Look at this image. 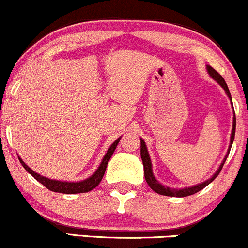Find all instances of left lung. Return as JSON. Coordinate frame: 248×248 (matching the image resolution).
I'll list each match as a JSON object with an SVG mask.
<instances>
[{
	"label": "left lung",
	"instance_id": "1",
	"mask_svg": "<svg viewBox=\"0 0 248 248\" xmlns=\"http://www.w3.org/2000/svg\"><path fill=\"white\" fill-rule=\"evenodd\" d=\"M206 69H207L208 74H210V76L212 77V78L216 80V82L218 83V84L221 85V88L224 89L225 93H226L227 96H229L231 103H232V97H231L230 90H229V88H227V84H226V82H225V79L221 77V75L219 74L218 71L214 70L212 66H210V65H207ZM234 135H235V115H234V117H233V127H232V133H231V140H230L229 151H227V154H226V155H225L224 160H222V163L220 164V166H219V169L217 170L216 173H214L213 176L210 178V179H207L206 182L202 183V184H197V185H194V186H191V187H185V188H170V187H168V186L161 185L160 183L158 182L157 179H155V177L154 176V172H152V163H151V159H150L149 152H147L145 141H144L143 139L140 138V157H141V160H143L144 176H145L146 183H147V184H149L150 187H151L152 190L155 192V193L163 194V196L178 197V198H182V197L192 196V194L197 193V192H199L200 190H202V188H204V187H206V186L210 184V183H212L213 180L216 179L217 177H218V174L220 173L222 166H224V164H225V160H226V158L229 157V154H230V151H231V147H232L233 140H234Z\"/></svg>",
	"mask_w": 248,
	"mask_h": 248
}]
</instances>
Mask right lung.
Masks as SVG:
<instances>
[{"instance_id":"right-lung-1","label":"right lung","mask_w":248,"mask_h":248,"mask_svg":"<svg viewBox=\"0 0 248 248\" xmlns=\"http://www.w3.org/2000/svg\"><path fill=\"white\" fill-rule=\"evenodd\" d=\"M119 140H121V137H119L118 139H116V140L111 144L109 150H108L107 154H105V155H104V158H103L102 163L99 164L98 169L96 170V172H94L93 176L87 178L85 180H82V182L72 183V182H61V180L49 179V178L41 176V174L36 173L35 171H32V170L30 169L29 166H28L27 164L24 163V161L22 160L19 157H18V159H19V161H21L22 166H23V168L26 169L27 171L29 172V173L31 174V176L34 177L36 180H37V182H40L42 185L46 186L48 190L52 191V192H58V193H65V194L85 193V192L93 190V188L96 187L99 183H101L102 178L105 173V170H107L108 163H109L111 155H112L113 152H115L117 144L119 143Z\"/></svg>"}]
</instances>
